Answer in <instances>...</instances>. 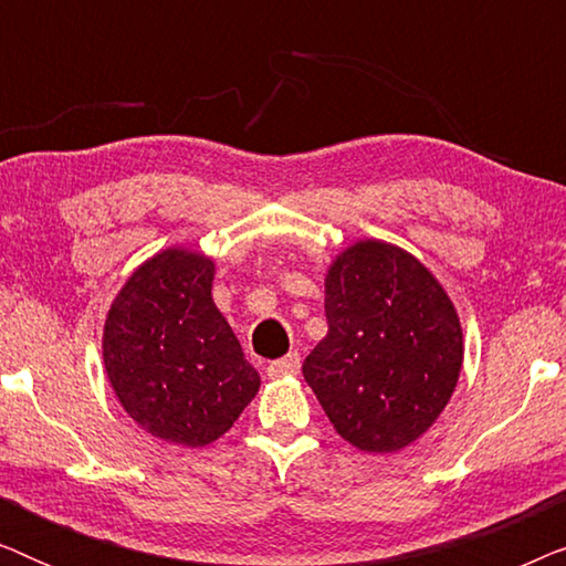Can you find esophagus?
<instances>
[{
  "label": "esophagus",
  "instance_id": "esophagus-1",
  "mask_svg": "<svg viewBox=\"0 0 566 566\" xmlns=\"http://www.w3.org/2000/svg\"><path fill=\"white\" fill-rule=\"evenodd\" d=\"M298 366H301L298 353H289V355H285V358H277V360L270 363V366H268V376H270V378L293 376V374H298Z\"/></svg>",
  "mask_w": 566,
  "mask_h": 566
}]
</instances>
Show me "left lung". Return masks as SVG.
Masks as SVG:
<instances>
[{
    "label": "left lung",
    "mask_w": 566,
    "mask_h": 566,
    "mask_svg": "<svg viewBox=\"0 0 566 566\" xmlns=\"http://www.w3.org/2000/svg\"><path fill=\"white\" fill-rule=\"evenodd\" d=\"M327 337L304 378L329 422L366 453H397L443 412L459 384L453 301L415 254L378 239L339 252L324 277Z\"/></svg>",
    "instance_id": "1"
}]
</instances>
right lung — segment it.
<instances>
[{
  "label": "right lung",
  "instance_id": "right-lung-1",
  "mask_svg": "<svg viewBox=\"0 0 566 566\" xmlns=\"http://www.w3.org/2000/svg\"><path fill=\"white\" fill-rule=\"evenodd\" d=\"M216 265L169 247L138 265L103 332L107 378L138 428L200 448L221 438L260 389L229 322L216 308Z\"/></svg>",
  "mask_w": 566,
  "mask_h": 566
}]
</instances>
